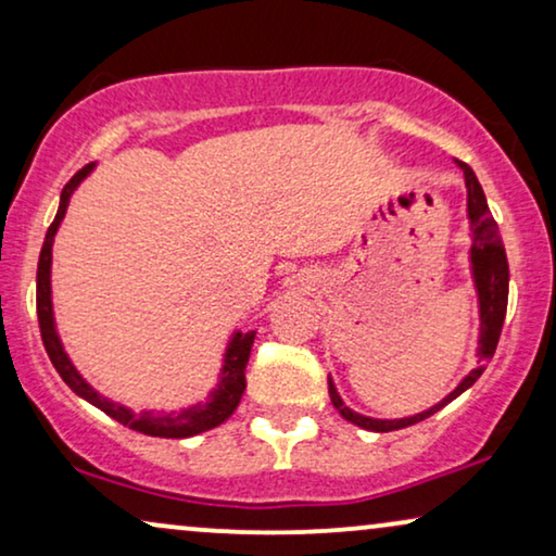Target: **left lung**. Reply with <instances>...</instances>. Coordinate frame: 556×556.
<instances>
[{"label": "left lung", "instance_id": "8db88e82", "mask_svg": "<svg viewBox=\"0 0 556 556\" xmlns=\"http://www.w3.org/2000/svg\"><path fill=\"white\" fill-rule=\"evenodd\" d=\"M458 164H460L463 174H466V187H468V217H470V230H473L470 265H473L478 303H481V339H478L481 349H478V367L470 371V375L463 379V382L455 387V390L447 394L443 402H438L435 407H430L428 413H420L415 417H402V420H375V417H364L359 413H354V409H349L344 402H341L337 387H333V382L329 379V394H331L333 407L339 409L341 417H346L349 422L359 425V428H364V430H375V432L402 430V428H409V425L425 420V417L435 415L438 409H443L447 402L466 392L468 387L483 375L485 364L491 362V356L498 346V337H501V329H504L506 306H508L506 248H504V240H501L496 219H493L491 210H489V202H485L483 187L478 185L473 169L463 162H458Z\"/></svg>", "mask_w": 556, "mask_h": 556}]
</instances>
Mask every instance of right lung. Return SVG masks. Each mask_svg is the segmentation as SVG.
<instances>
[{"label": "right lung", "instance_id": "right-lung-1", "mask_svg": "<svg viewBox=\"0 0 556 556\" xmlns=\"http://www.w3.org/2000/svg\"><path fill=\"white\" fill-rule=\"evenodd\" d=\"M90 169H93V164H86L80 172H75L73 179L63 187L58 215L48 227V235H45V242L40 250V263H37V321H40V337H42L45 352H48L52 367L58 369V375L63 377V382L71 387L75 394H80V397L88 400L90 405L103 409V413L113 417V420L121 425H128V428L136 432H143V435H154V438H189V435H197V432L217 428L219 422H225L227 417L235 413V407L240 405L242 392H245V367L250 359V346H253L255 331L235 333L230 346H227L223 379H219L217 390L210 392V397L204 402H197L194 407H189L179 415H154V413L134 415L131 409L101 397V394H98L93 387L78 375V369L73 367L71 359H67V354L63 352V344H60L58 331H55V321H52V299H50L52 240H55L60 219L65 217L71 194L75 192V187L88 177Z\"/></svg>", "mask_w": 556, "mask_h": 556}]
</instances>
